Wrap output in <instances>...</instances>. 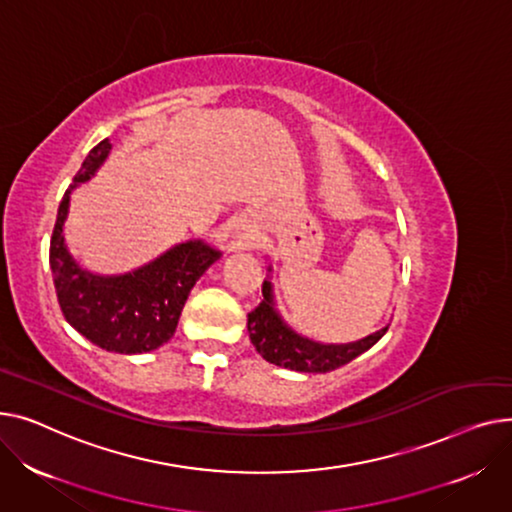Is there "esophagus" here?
I'll return each mask as SVG.
<instances>
[{"label":"esophagus","mask_w":512,"mask_h":512,"mask_svg":"<svg viewBox=\"0 0 512 512\" xmlns=\"http://www.w3.org/2000/svg\"><path fill=\"white\" fill-rule=\"evenodd\" d=\"M254 246H256V244L252 242V239H246V237L239 239V242L233 244V248H237V250H246V248H254Z\"/></svg>","instance_id":"obj_1"}]
</instances>
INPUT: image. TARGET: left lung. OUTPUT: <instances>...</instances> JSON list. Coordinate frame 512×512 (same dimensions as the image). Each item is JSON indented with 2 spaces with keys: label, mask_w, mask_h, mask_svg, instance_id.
<instances>
[{
  "label": "left lung",
  "mask_w": 512,
  "mask_h": 512,
  "mask_svg": "<svg viewBox=\"0 0 512 512\" xmlns=\"http://www.w3.org/2000/svg\"><path fill=\"white\" fill-rule=\"evenodd\" d=\"M262 295V302L248 314L250 341L266 362L295 372H333L376 345L388 330V326L380 328L378 333L347 345H322L297 335L281 320L268 281L262 283Z\"/></svg>",
  "instance_id": "1"
}]
</instances>
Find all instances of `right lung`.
Here are the masks:
<instances>
[{"instance_id":"right-lung-1","label":"right lung","mask_w":512,"mask_h":512,"mask_svg":"<svg viewBox=\"0 0 512 512\" xmlns=\"http://www.w3.org/2000/svg\"><path fill=\"white\" fill-rule=\"evenodd\" d=\"M109 150L107 138L90 150L59 202L49 264L59 308L82 337L105 351L146 353L173 337L192 287L221 254L194 239L128 275L101 277L80 268L64 239L70 192L95 175Z\"/></svg>"}]
</instances>
